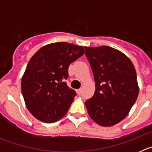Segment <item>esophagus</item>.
I'll return each instance as SVG.
<instances>
[{
  "mask_svg": "<svg viewBox=\"0 0 152 152\" xmlns=\"http://www.w3.org/2000/svg\"><path fill=\"white\" fill-rule=\"evenodd\" d=\"M81 92H82V89H81V88H80V89L77 90V94L78 95H80V94H81Z\"/></svg>",
  "mask_w": 152,
  "mask_h": 152,
  "instance_id": "1",
  "label": "esophagus"
}]
</instances>
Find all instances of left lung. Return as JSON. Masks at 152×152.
Instances as JSON below:
<instances>
[{"mask_svg": "<svg viewBox=\"0 0 152 152\" xmlns=\"http://www.w3.org/2000/svg\"><path fill=\"white\" fill-rule=\"evenodd\" d=\"M92 68L94 95L85 102L92 120L104 127L126 117L139 95L135 67L124 53L112 47L85 46Z\"/></svg>", "mask_w": 152, "mask_h": 152, "instance_id": "1", "label": "left lung"}]
</instances>
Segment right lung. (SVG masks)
Instances as JSON below:
<instances>
[{"label": "right lung", "mask_w": 152, "mask_h": 152, "mask_svg": "<svg viewBox=\"0 0 152 152\" xmlns=\"http://www.w3.org/2000/svg\"><path fill=\"white\" fill-rule=\"evenodd\" d=\"M84 54L80 45L64 42L48 44L31 58L21 79L26 108L43 123L64 117L76 93L65 83L70 64Z\"/></svg>", "instance_id": "right-lung-1"}]
</instances>
